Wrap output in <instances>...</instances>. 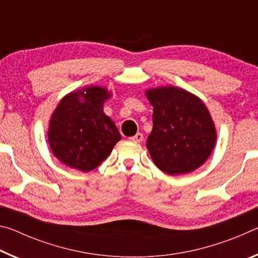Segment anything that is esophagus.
I'll return each mask as SVG.
<instances>
[{
    "instance_id": "1",
    "label": "esophagus",
    "mask_w": 258,
    "mask_h": 258,
    "mask_svg": "<svg viewBox=\"0 0 258 258\" xmlns=\"http://www.w3.org/2000/svg\"><path fill=\"white\" fill-rule=\"evenodd\" d=\"M130 140H132L134 142H141L143 140V134L142 133H137L134 135V137L130 138Z\"/></svg>"
}]
</instances>
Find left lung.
Returning a JSON list of instances; mask_svg holds the SVG:
<instances>
[{"instance_id":"1","label":"left lung","mask_w":258,"mask_h":258,"mask_svg":"<svg viewBox=\"0 0 258 258\" xmlns=\"http://www.w3.org/2000/svg\"><path fill=\"white\" fill-rule=\"evenodd\" d=\"M154 107L147 140L155 165L168 175H181L200 167L216 145V128L206 104L197 95L175 86L146 91Z\"/></svg>"}]
</instances>
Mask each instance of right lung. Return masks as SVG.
I'll list each match as a JSON object with an SVG mask.
<instances>
[{"label": "right lung", "mask_w": 258, "mask_h": 258, "mask_svg": "<svg viewBox=\"0 0 258 258\" xmlns=\"http://www.w3.org/2000/svg\"><path fill=\"white\" fill-rule=\"evenodd\" d=\"M111 92L102 86H86L60 100L52 112L47 139L53 155L68 167L90 172L110 155L121 139L103 104Z\"/></svg>", "instance_id": "add662e5"}]
</instances>
